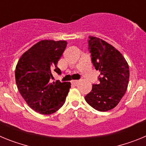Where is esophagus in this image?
<instances>
[{"label":"esophagus","mask_w":146,"mask_h":146,"mask_svg":"<svg viewBox=\"0 0 146 146\" xmlns=\"http://www.w3.org/2000/svg\"><path fill=\"white\" fill-rule=\"evenodd\" d=\"M79 82H80L79 80H73V81H72V84H73V85H74V86H76V85L78 84V83H79Z\"/></svg>","instance_id":"34e87169"}]
</instances>
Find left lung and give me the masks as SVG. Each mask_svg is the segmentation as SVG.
<instances>
[{
    "instance_id": "left-lung-1",
    "label": "left lung",
    "mask_w": 146,
    "mask_h": 146,
    "mask_svg": "<svg viewBox=\"0 0 146 146\" xmlns=\"http://www.w3.org/2000/svg\"><path fill=\"white\" fill-rule=\"evenodd\" d=\"M88 44L92 63L100 74L99 83L93 84L85 99L98 111L106 112L115 108L126 93L129 79L128 63L117 49L101 38L89 36Z\"/></svg>"
}]
</instances>
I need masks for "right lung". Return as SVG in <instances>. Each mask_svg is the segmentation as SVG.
<instances>
[{
	"label": "right lung",
	"mask_w": 146,
	"mask_h": 146,
	"mask_svg": "<svg viewBox=\"0 0 146 146\" xmlns=\"http://www.w3.org/2000/svg\"><path fill=\"white\" fill-rule=\"evenodd\" d=\"M66 45V41L42 40L24 52L16 66L19 92L28 106L40 114L54 113L65 103L71 83L50 80L53 72L61 74L57 64Z\"/></svg>",
	"instance_id": "obj_1"
}]
</instances>
